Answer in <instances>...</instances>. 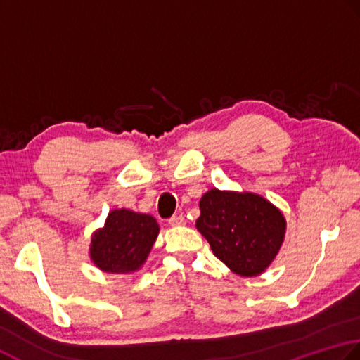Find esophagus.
<instances>
[{"instance_id":"34e87169","label":"esophagus","mask_w":360,"mask_h":360,"mask_svg":"<svg viewBox=\"0 0 360 360\" xmlns=\"http://www.w3.org/2000/svg\"><path fill=\"white\" fill-rule=\"evenodd\" d=\"M167 222H169L172 226H179V225H185V217H183L181 214L179 216H172L167 219Z\"/></svg>"}]
</instances>
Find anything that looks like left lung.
<instances>
[{
	"label": "left lung",
	"mask_w": 360,
	"mask_h": 360,
	"mask_svg": "<svg viewBox=\"0 0 360 360\" xmlns=\"http://www.w3.org/2000/svg\"><path fill=\"white\" fill-rule=\"evenodd\" d=\"M195 226L226 267L240 276H255L280 250L285 221L261 195L211 189L200 199Z\"/></svg>",
	"instance_id": "left-lung-1"
}]
</instances>
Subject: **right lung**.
<instances>
[{
  "instance_id": "1",
  "label": "right lung",
  "mask_w": 360,
  "mask_h": 360,
  "mask_svg": "<svg viewBox=\"0 0 360 360\" xmlns=\"http://www.w3.org/2000/svg\"><path fill=\"white\" fill-rule=\"evenodd\" d=\"M158 230L157 221L149 214L115 210L108 214L104 229L93 234L91 259L104 272H134L148 259Z\"/></svg>"
}]
</instances>
